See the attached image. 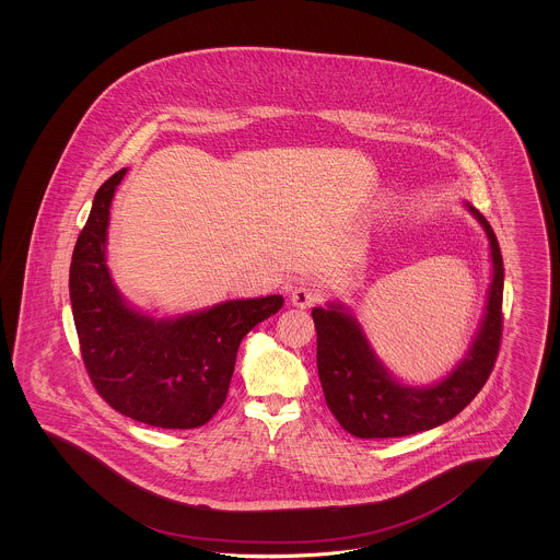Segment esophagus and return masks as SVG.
I'll list each match as a JSON object with an SVG mask.
<instances>
[{
	"label": "esophagus",
	"mask_w": 560,
	"mask_h": 560,
	"mask_svg": "<svg viewBox=\"0 0 560 560\" xmlns=\"http://www.w3.org/2000/svg\"><path fill=\"white\" fill-rule=\"evenodd\" d=\"M290 300H292L293 306H298V308H311L319 302V293L315 292L313 288H308V285H295Z\"/></svg>",
	"instance_id": "obj_1"
}]
</instances>
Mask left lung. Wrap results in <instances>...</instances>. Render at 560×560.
I'll return each instance as SVG.
<instances>
[{"instance_id":"left-lung-1","label":"left lung","mask_w":560,"mask_h":560,"mask_svg":"<svg viewBox=\"0 0 560 560\" xmlns=\"http://www.w3.org/2000/svg\"><path fill=\"white\" fill-rule=\"evenodd\" d=\"M468 208L489 237L493 279L479 336L466 359L439 384L428 388L399 384L375 359L359 323L342 306L313 311L323 395L340 427L359 439H395L441 427L479 395L493 372L504 329V260L487 218Z\"/></svg>"}]
</instances>
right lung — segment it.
Masks as SVG:
<instances>
[{
	"mask_svg": "<svg viewBox=\"0 0 560 560\" xmlns=\"http://www.w3.org/2000/svg\"><path fill=\"white\" fill-rule=\"evenodd\" d=\"M124 176L126 167L98 188L73 249L69 292L81 359L96 393L126 418L167 430L203 427L226 400L241 340L283 298L229 300L174 320L132 311L105 262L108 208Z\"/></svg>",
	"mask_w": 560,
	"mask_h": 560,
	"instance_id": "add662e5",
	"label": "right lung"
}]
</instances>
